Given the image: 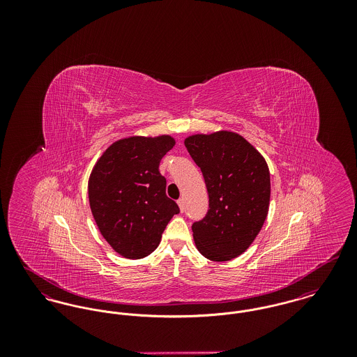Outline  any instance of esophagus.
I'll list each match as a JSON object with an SVG mask.
<instances>
[{
	"label": "esophagus",
	"mask_w": 357,
	"mask_h": 357,
	"mask_svg": "<svg viewBox=\"0 0 357 357\" xmlns=\"http://www.w3.org/2000/svg\"><path fill=\"white\" fill-rule=\"evenodd\" d=\"M178 204H179V208H181V211L183 213V211H185V199H183V198L178 199Z\"/></svg>",
	"instance_id": "esophagus-1"
}]
</instances>
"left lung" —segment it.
I'll use <instances>...</instances> for the list:
<instances>
[{
    "label": "left lung",
    "instance_id": "1",
    "mask_svg": "<svg viewBox=\"0 0 357 357\" xmlns=\"http://www.w3.org/2000/svg\"><path fill=\"white\" fill-rule=\"evenodd\" d=\"M185 146L204 174L208 194L206 217L191 226L197 249L207 259L230 261L252 245L266 220L269 167L236 132L188 136Z\"/></svg>",
    "mask_w": 357,
    "mask_h": 357
}]
</instances>
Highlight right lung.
<instances>
[{"instance_id": "add662e5", "label": "right lung", "mask_w": 357, "mask_h": 357, "mask_svg": "<svg viewBox=\"0 0 357 357\" xmlns=\"http://www.w3.org/2000/svg\"><path fill=\"white\" fill-rule=\"evenodd\" d=\"M175 146L170 135L130 136L112 143L88 182V198L104 239L124 258L151 255L179 207L166 195L162 158Z\"/></svg>"}]
</instances>
